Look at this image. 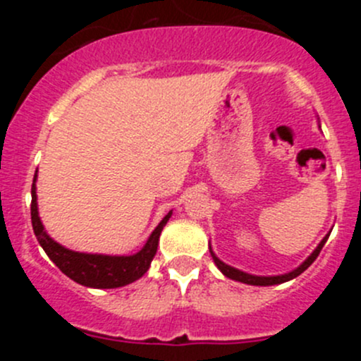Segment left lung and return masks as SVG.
Wrapping results in <instances>:
<instances>
[{"instance_id":"1","label":"left lung","mask_w":361,"mask_h":361,"mask_svg":"<svg viewBox=\"0 0 361 361\" xmlns=\"http://www.w3.org/2000/svg\"><path fill=\"white\" fill-rule=\"evenodd\" d=\"M329 235H330V234H329ZM329 235H326V238L323 239L322 243H319L318 248H316L314 251H312L311 257H309L307 260H305L304 264L300 265V267H297V269H295V271L288 272V274H283V276H269V278H265V276H251V274H246V272L238 271V269L231 267V265H227V264H224V262H221V260H218V258L214 257L213 251H211V255H213V260H214V264H216V267L220 269V271L224 272V274L227 276V278L235 279V281L246 283V285H255V286H271V285H279V283L290 281V279L297 278L298 274H302V272H304L305 269H307L309 265H311L312 262H314L316 258H318L319 251H322L323 246H325V243H326V239H329Z\"/></svg>"}]
</instances>
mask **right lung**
Masks as SVG:
<instances>
[{
	"label": "right lung",
	"instance_id": "obj_1",
	"mask_svg": "<svg viewBox=\"0 0 361 361\" xmlns=\"http://www.w3.org/2000/svg\"><path fill=\"white\" fill-rule=\"evenodd\" d=\"M36 181V174H35ZM31 224L39 246L45 250L50 260L61 269V272L89 288H118L140 279L150 267L155 253H157L159 238L164 225L171 218V211L164 216L152 235L148 238L143 250L130 257H108V255H89L71 251L57 245L50 235H47L42 220L38 216V204H36V187H31Z\"/></svg>",
	"mask_w": 361,
	"mask_h": 361
}]
</instances>
